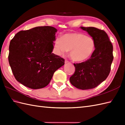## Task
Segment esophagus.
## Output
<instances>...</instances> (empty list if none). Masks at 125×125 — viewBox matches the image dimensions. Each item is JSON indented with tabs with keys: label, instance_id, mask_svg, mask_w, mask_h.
<instances>
[{
	"label": "esophagus",
	"instance_id": "esophagus-1",
	"mask_svg": "<svg viewBox=\"0 0 125 125\" xmlns=\"http://www.w3.org/2000/svg\"><path fill=\"white\" fill-rule=\"evenodd\" d=\"M65 63H68V62H68V61L67 60H65Z\"/></svg>",
	"mask_w": 125,
	"mask_h": 125
}]
</instances>
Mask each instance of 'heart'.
Masks as SVG:
<instances>
[{
  "mask_svg": "<svg viewBox=\"0 0 125 125\" xmlns=\"http://www.w3.org/2000/svg\"><path fill=\"white\" fill-rule=\"evenodd\" d=\"M56 53L64 55L71 50L70 56L75 62H82L92 55L95 49L94 39L82 33H67L57 37L54 41Z\"/></svg>",
  "mask_w": 125,
  "mask_h": 125,
  "instance_id": "obj_1",
  "label": "heart"
}]
</instances>
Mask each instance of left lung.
Segmentation results:
<instances>
[{
	"mask_svg": "<svg viewBox=\"0 0 125 125\" xmlns=\"http://www.w3.org/2000/svg\"><path fill=\"white\" fill-rule=\"evenodd\" d=\"M81 28L94 39L95 48L90 58L74 63L75 71L69 81L77 89L89 90L98 86L108 76L114 59L113 45L103 30L94 27Z\"/></svg>",
	"mask_w": 125,
	"mask_h": 125,
	"instance_id": "left-lung-1",
	"label": "left lung"
}]
</instances>
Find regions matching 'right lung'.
<instances>
[{"instance_id":"1","label":"right lung","mask_w":125,"mask_h":125,"mask_svg":"<svg viewBox=\"0 0 125 125\" xmlns=\"http://www.w3.org/2000/svg\"><path fill=\"white\" fill-rule=\"evenodd\" d=\"M57 31L52 26H38L21 31L11 40L9 63L15 78L23 85L32 89L45 87L64 65V59L52 53Z\"/></svg>"}]
</instances>
